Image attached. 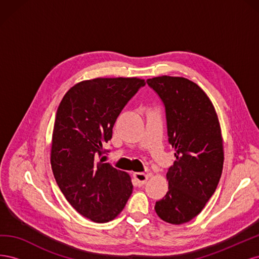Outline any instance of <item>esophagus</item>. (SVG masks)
Returning a JSON list of instances; mask_svg holds the SVG:
<instances>
[{
    "label": "esophagus",
    "mask_w": 259,
    "mask_h": 259,
    "mask_svg": "<svg viewBox=\"0 0 259 259\" xmlns=\"http://www.w3.org/2000/svg\"><path fill=\"white\" fill-rule=\"evenodd\" d=\"M133 177H134L135 182H136L138 187L144 186L147 183V180H148V176L146 174H144V173H134V174H133Z\"/></svg>",
    "instance_id": "esophagus-1"
}]
</instances>
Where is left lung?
Instances as JSON below:
<instances>
[{
    "instance_id": "left-lung-1",
    "label": "left lung",
    "mask_w": 259,
    "mask_h": 259,
    "mask_svg": "<svg viewBox=\"0 0 259 259\" xmlns=\"http://www.w3.org/2000/svg\"><path fill=\"white\" fill-rule=\"evenodd\" d=\"M147 84L165 107L168 143L176 158L166 174L168 191L154 209L162 221L182 225L201 213L221 179V125L211 101L192 81L162 75L148 79Z\"/></svg>"
}]
</instances>
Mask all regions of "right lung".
<instances>
[{"label": "right lung", "instance_id": "1", "mask_svg": "<svg viewBox=\"0 0 259 259\" xmlns=\"http://www.w3.org/2000/svg\"><path fill=\"white\" fill-rule=\"evenodd\" d=\"M145 84L137 77L83 81L66 93L57 109L53 174L67 201L94 223L114 219L133 192L130 175L100 158L109 152L103 146L112 138L117 116Z\"/></svg>", "mask_w": 259, "mask_h": 259}]
</instances>
